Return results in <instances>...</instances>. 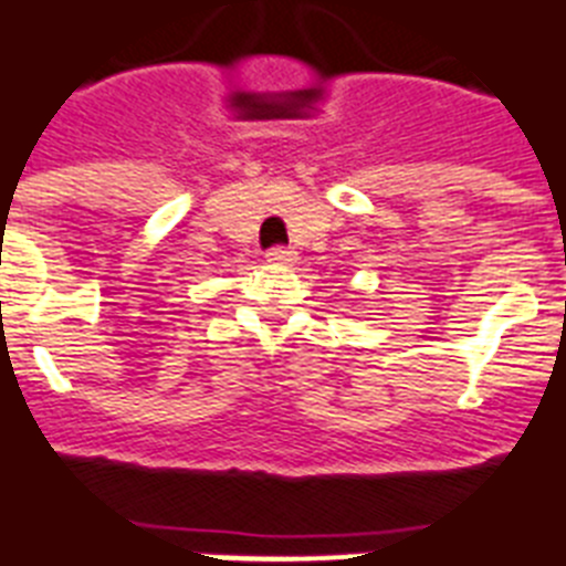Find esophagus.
<instances>
[{
  "mask_svg": "<svg viewBox=\"0 0 566 566\" xmlns=\"http://www.w3.org/2000/svg\"><path fill=\"white\" fill-rule=\"evenodd\" d=\"M266 261L273 266H291L296 261V252L293 249H284V247H273L266 252Z\"/></svg>",
  "mask_w": 566,
  "mask_h": 566,
  "instance_id": "34e87169",
  "label": "esophagus"
}]
</instances>
